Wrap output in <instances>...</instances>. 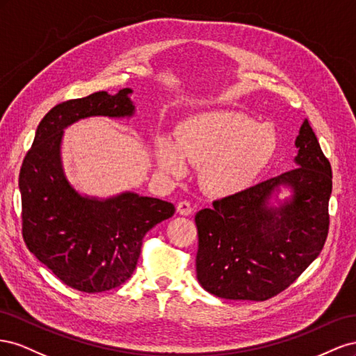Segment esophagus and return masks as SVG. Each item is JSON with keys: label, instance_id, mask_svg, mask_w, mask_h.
I'll return each instance as SVG.
<instances>
[{"label": "esophagus", "instance_id": "esophagus-1", "mask_svg": "<svg viewBox=\"0 0 356 356\" xmlns=\"http://www.w3.org/2000/svg\"><path fill=\"white\" fill-rule=\"evenodd\" d=\"M177 211H179V215H181V216H189L192 213L191 202L189 201H180L177 204Z\"/></svg>", "mask_w": 356, "mask_h": 356}]
</instances>
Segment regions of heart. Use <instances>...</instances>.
I'll return each instance as SVG.
<instances>
[{"mask_svg": "<svg viewBox=\"0 0 356 356\" xmlns=\"http://www.w3.org/2000/svg\"><path fill=\"white\" fill-rule=\"evenodd\" d=\"M276 147L271 125L255 124L240 111L210 110L181 122L176 141L159 137L155 156L158 167L175 179L186 175V160L201 165V184L209 194L231 197L259 177Z\"/></svg>", "mask_w": 356, "mask_h": 356, "instance_id": "obj_1", "label": "heart"}]
</instances>
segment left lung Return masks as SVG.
I'll list each match as a JSON object with an SVG mask.
<instances>
[{
  "instance_id": "obj_1",
  "label": "left lung",
  "mask_w": 356,
  "mask_h": 356,
  "mask_svg": "<svg viewBox=\"0 0 356 356\" xmlns=\"http://www.w3.org/2000/svg\"><path fill=\"white\" fill-rule=\"evenodd\" d=\"M296 147V168L195 215L197 279L213 296L266 301L319 257L328 236L332 172L307 119ZM283 188L290 195L280 200Z\"/></svg>"
}]
</instances>
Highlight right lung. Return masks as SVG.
<instances>
[{
  "mask_svg": "<svg viewBox=\"0 0 356 356\" xmlns=\"http://www.w3.org/2000/svg\"><path fill=\"white\" fill-rule=\"evenodd\" d=\"M131 94V88L115 95L101 90L55 106L37 127L19 175L26 248L65 285L88 293L125 283L146 232L176 210L168 201L133 191L107 198L83 195L67 179L64 129L92 116L133 118Z\"/></svg>",
  "mask_w": 356,
  "mask_h": 356,
  "instance_id": "add662e5",
  "label": "right lung"
}]
</instances>
